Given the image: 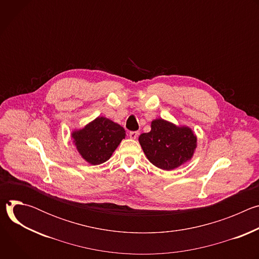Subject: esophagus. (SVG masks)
<instances>
[{
	"label": "esophagus",
	"instance_id": "1",
	"mask_svg": "<svg viewBox=\"0 0 259 259\" xmlns=\"http://www.w3.org/2000/svg\"><path fill=\"white\" fill-rule=\"evenodd\" d=\"M138 132L137 131H131L130 133H129V136H130V138H132V139H136L137 138V136H138Z\"/></svg>",
	"mask_w": 259,
	"mask_h": 259
}]
</instances>
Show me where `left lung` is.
<instances>
[{"instance_id": "1", "label": "left lung", "mask_w": 259, "mask_h": 259, "mask_svg": "<svg viewBox=\"0 0 259 259\" xmlns=\"http://www.w3.org/2000/svg\"><path fill=\"white\" fill-rule=\"evenodd\" d=\"M151 131L138 141L149 161L162 170H173L190 161L197 147V136L188 126H176L164 119L152 121Z\"/></svg>"}]
</instances>
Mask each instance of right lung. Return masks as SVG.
<instances>
[{"label": "right lung", "mask_w": 259, "mask_h": 259, "mask_svg": "<svg viewBox=\"0 0 259 259\" xmlns=\"http://www.w3.org/2000/svg\"><path fill=\"white\" fill-rule=\"evenodd\" d=\"M126 136L125 129L104 117L72 131L71 138L81 157L91 165L106 162Z\"/></svg>", "instance_id": "1"}]
</instances>
